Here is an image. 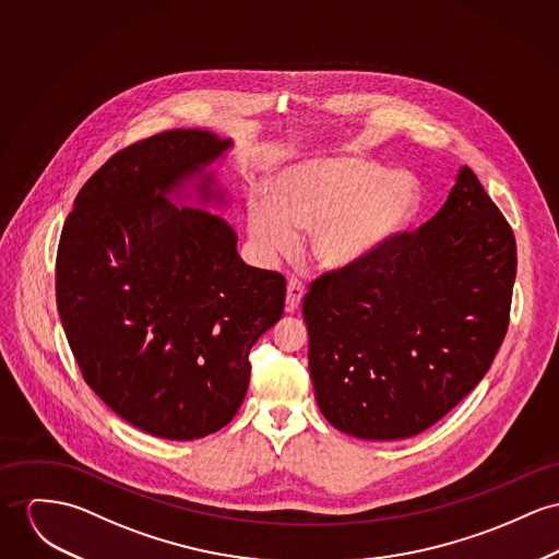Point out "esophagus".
<instances>
[{"label":"esophagus","instance_id":"esophagus-1","mask_svg":"<svg viewBox=\"0 0 559 559\" xmlns=\"http://www.w3.org/2000/svg\"><path fill=\"white\" fill-rule=\"evenodd\" d=\"M301 298H304V285L300 281H289L287 283V298H285V310L296 312L300 308Z\"/></svg>","mask_w":559,"mask_h":559}]
</instances>
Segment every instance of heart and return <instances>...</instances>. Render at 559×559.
<instances>
[{"label":"heart","mask_w":559,"mask_h":559,"mask_svg":"<svg viewBox=\"0 0 559 559\" xmlns=\"http://www.w3.org/2000/svg\"><path fill=\"white\" fill-rule=\"evenodd\" d=\"M421 206V187L408 173H391L361 155L317 157L285 168L270 195L247 202L249 234L265 259L289 255L300 231L325 270H344L374 255L400 236Z\"/></svg>","instance_id":"heart-1"}]
</instances>
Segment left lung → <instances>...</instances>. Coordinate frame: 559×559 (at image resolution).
<instances>
[{"mask_svg": "<svg viewBox=\"0 0 559 559\" xmlns=\"http://www.w3.org/2000/svg\"><path fill=\"white\" fill-rule=\"evenodd\" d=\"M515 274L513 229L464 166L417 231L310 285L301 314L323 417L364 440L428 430L487 374Z\"/></svg>", "mask_w": 559, "mask_h": 559, "instance_id": "1", "label": "left lung"}]
</instances>
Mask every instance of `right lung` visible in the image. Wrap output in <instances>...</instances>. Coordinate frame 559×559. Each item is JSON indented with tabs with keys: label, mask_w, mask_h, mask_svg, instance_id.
I'll return each mask as SVG.
<instances>
[{
	"label": "right lung",
	"mask_w": 559,
	"mask_h": 559,
	"mask_svg": "<svg viewBox=\"0 0 559 559\" xmlns=\"http://www.w3.org/2000/svg\"><path fill=\"white\" fill-rule=\"evenodd\" d=\"M231 140L173 129L110 157L76 195L57 251V308L83 379L133 428L193 440L227 426L249 379V350L281 317L285 278L247 265L231 225L170 200Z\"/></svg>",
	"instance_id": "add662e5"
}]
</instances>
